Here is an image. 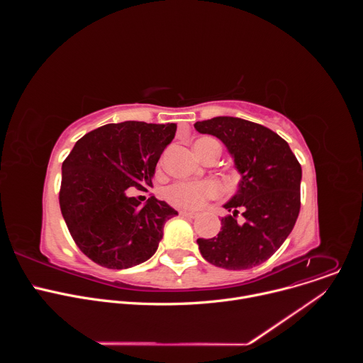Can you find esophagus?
I'll return each instance as SVG.
<instances>
[{
    "instance_id": "esophagus-1",
    "label": "esophagus",
    "mask_w": 363,
    "mask_h": 363,
    "mask_svg": "<svg viewBox=\"0 0 363 363\" xmlns=\"http://www.w3.org/2000/svg\"><path fill=\"white\" fill-rule=\"evenodd\" d=\"M181 217H186V218H196L198 214L196 213H189V211H179Z\"/></svg>"
}]
</instances>
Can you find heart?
Masks as SVG:
<instances>
[{
    "mask_svg": "<svg viewBox=\"0 0 363 363\" xmlns=\"http://www.w3.org/2000/svg\"><path fill=\"white\" fill-rule=\"evenodd\" d=\"M194 149L198 157L202 160L205 155L211 152L220 155L221 145L217 139L203 136L195 140ZM220 186L211 181L203 182H178L165 191V198L175 206L185 210H198L205 203L206 199L218 196Z\"/></svg>",
    "mask_w": 363,
    "mask_h": 363,
    "instance_id": "obj_1",
    "label": "heart"
}]
</instances>
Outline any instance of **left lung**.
Listing matches in <instances>:
<instances>
[{
    "label": "left lung",
    "mask_w": 363,
    "mask_h": 363,
    "mask_svg": "<svg viewBox=\"0 0 363 363\" xmlns=\"http://www.w3.org/2000/svg\"><path fill=\"white\" fill-rule=\"evenodd\" d=\"M194 128L218 138L241 174L235 195L224 203L233 214L221 218L217 237L196 240L199 251L217 267L252 269L269 260L296 224L301 167L289 143L263 125L218 116ZM238 209L243 210L242 225L236 223Z\"/></svg>",
    "instance_id": "1"
}]
</instances>
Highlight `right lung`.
I'll return each instance as SVG.
<instances>
[{"mask_svg": "<svg viewBox=\"0 0 363 363\" xmlns=\"http://www.w3.org/2000/svg\"><path fill=\"white\" fill-rule=\"evenodd\" d=\"M175 123H109L79 139L62 165L60 210L84 255L108 269H129L155 254L165 223L178 213L155 196L142 205Z\"/></svg>", "mask_w": 363, "mask_h": 363, "instance_id": "right-lung-1", "label": "right lung"}]
</instances>
